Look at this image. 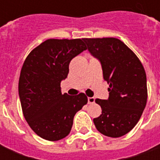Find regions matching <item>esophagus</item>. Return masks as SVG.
Segmentation results:
<instances>
[{
    "instance_id": "34e87169",
    "label": "esophagus",
    "mask_w": 160,
    "mask_h": 160,
    "mask_svg": "<svg viewBox=\"0 0 160 160\" xmlns=\"http://www.w3.org/2000/svg\"><path fill=\"white\" fill-rule=\"evenodd\" d=\"M88 104H94V102H95V98H88Z\"/></svg>"
}]
</instances>
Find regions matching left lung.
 <instances>
[{"label":"left lung","mask_w":160,"mask_h":160,"mask_svg":"<svg viewBox=\"0 0 160 160\" xmlns=\"http://www.w3.org/2000/svg\"><path fill=\"white\" fill-rule=\"evenodd\" d=\"M91 55L102 67L109 85L108 99L95 102L102 114L94 118L101 134L118 138L128 134L136 125L144 111L147 99V76L141 61L124 42L115 38H83Z\"/></svg>","instance_id":"left-lung-1"}]
</instances>
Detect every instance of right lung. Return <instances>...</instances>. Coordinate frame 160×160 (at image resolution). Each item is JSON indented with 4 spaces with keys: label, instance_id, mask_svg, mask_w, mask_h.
Here are the masks:
<instances>
[{
    "label": "right lung",
    "instance_id": "right-lung-1",
    "mask_svg": "<svg viewBox=\"0 0 160 160\" xmlns=\"http://www.w3.org/2000/svg\"><path fill=\"white\" fill-rule=\"evenodd\" d=\"M87 49L83 39H48L32 50L23 64L19 95L23 114L31 128L47 141L69 134L74 115L87 103L84 93L62 94L61 82L73 57Z\"/></svg>",
    "mask_w": 160,
    "mask_h": 160
}]
</instances>
